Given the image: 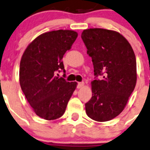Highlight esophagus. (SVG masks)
Segmentation results:
<instances>
[{
  "mask_svg": "<svg viewBox=\"0 0 150 150\" xmlns=\"http://www.w3.org/2000/svg\"><path fill=\"white\" fill-rule=\"evenodd\" d=\"M83 86H84V83L83 82L78 83V86H77V88H81L82 87H83Z\"/></svg>",
  "mask_w": 150,
  "mask_h": 150,
  "instance_id": "obj_1",
  "label": "esophagus"
}]
</instances>
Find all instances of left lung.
<instances>
[{
	"instance_id": "8db88e82",
	"label": "left lung",
	"mask_w": 150,
	"mask_h": 150,
	"mask_svg": "<svg viewBox=\"0 0 150 150\" xmlns=\"http://www.w3.org/2000/svg\"><path fill=\"white\" fill-rule=\"evenodd\" d=\"M81 38L95 75L92 97L85 104L86 114L96 121H108L122 112L134 91L137 78L135 54L128 40L113 30L88 29ZM99 75L101 80L97 79Z\"/></svg>"
}]
</instances>
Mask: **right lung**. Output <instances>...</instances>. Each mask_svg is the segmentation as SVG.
I'll use <instances>...</instances> for the list:
<instances>
[{"label":"right lung","mask_w":150,"mask_h":150,"mask_svg":"<svg viewBox=\"0 0 150 150\" xmlns=\"http://www.w3.org/2000/svg\"><path fill=\"white\" fill-rule=\"evenodd\" d=\"M77 37L73 30L43 33L29 44L21 59V88L33 111L45 120L62 117L76 88V82H68L55 74L65 72L62 59Z\"/></svg>","instance_id":"add662e5"}]
</instances>
